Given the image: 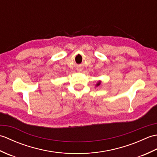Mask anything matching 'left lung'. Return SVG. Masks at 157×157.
Wrapping results in <instances>:
<instances>
[{
    "mask_svg": "<svg viewBox=\"0 0 157 157\" xmlns=\"http://www.w3.org/2000/svg\"><path fill=\"white\" fill-rule=\"evenodd\" d=\"M100 84H101V81H99L98 83H97V84H96V86H98Z\"/></svg>",
    "mask_w": 157,
    "mask_h": 157,
    "instance_id": "obj_1",
    "label": "left lung"
}]
</instances>
